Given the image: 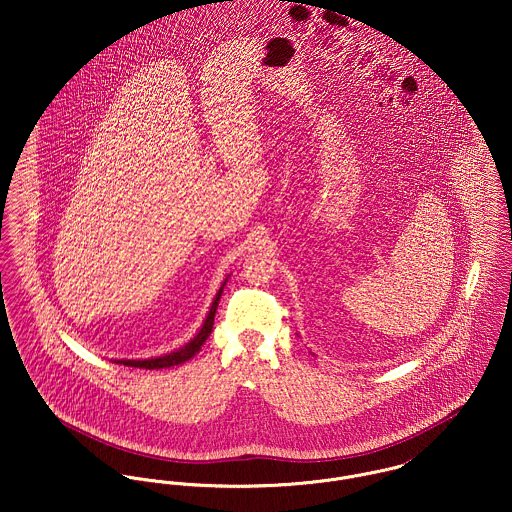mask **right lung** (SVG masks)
I'll use <instances>...</instances> for the list:
<instances>
[{
    "instance_id": "add662e5",
    "label": "right lung",
    "mask_w": 512,
    "mask_h": 512,
    "mask_svg": "<svg viewBox=\"0 0 512 512\" xmlns=\"http://www.w3.org/2000/svg\"><path fill=\"white\" fill-rule=\"evenodd\" d=\"M220 293H222V288H220L217 297H215V301H213V305H211V311H209V315H207V319H205L201 331L195 335V339H193L191 343H187V345L181 347L179 351L169 353V355H165V357L147 359V361H120V363H124L126 366H136V368H149V370H153V368H169V366L181 365V363L193 359V357L201 351V347L205 345V341L209 339V335H211V331H213V323H215V313H217Z\"/></svg>"
}]
</instances>
